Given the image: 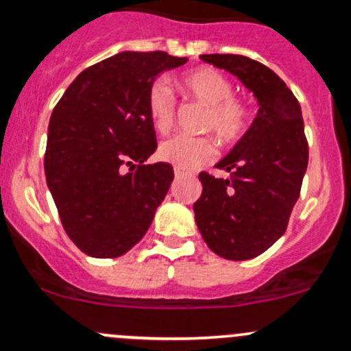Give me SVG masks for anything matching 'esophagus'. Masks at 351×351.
I'll return each instance as SVG.
<instances>
[{
	"instance_id": "34e87169",
	"label": "esophagus",
	"mask_w": 351,
	"mask_h": 351,
	"mask_svg": "<svg viewBox=\"0 0 351 351\" xmlns=\"http://www.w3.org/2000/svg\"><path fill=\"white\" fill-rule=\"evenodd\" d=\"M183 176H189V173L182 171V169H175V178H176V180L183 178Z\"/></svg>"
}]
</instances>
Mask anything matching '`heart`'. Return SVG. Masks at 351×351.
I'll list each match as a JSON object with an SVG mask.
<instances>
[{
    "label": "heart",
    "mask_w": 351,
    "mask_h": 351,
    "mask_svg": "<svg viewBox=\"0 0 351 351\" xmlns=\"http://www.w3.org/2000/svg\"><path fill=\"white\" fill-rule=\"evenodd\" d=\"M180 88L198 104L207 107L202 120V130L214 132L221 143L232 144L241 139L250 125V108L239 98L232 97V83L208 67L190 71L178 80ZM147 110L151 123L158 132H168L175 119V98L165 81H156L147 93ZM215 156L212 137L175 136L159 144L158 158L178 169L197 168Z\"/></svg>",
    "instance_id": "heart-1"
}]
</instances>
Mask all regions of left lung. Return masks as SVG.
Returning <instances> with one entry per match:
<instances>
[{
    "label": "left lung",
    "instance_id": "1",
    "mask_svg": "<svg viewBox=\"0 0 351 351\" xmlns=\"http://www.w3.org/2000/svg\"><path fill=\"white\" fill-rule=\"evenodd\" d=\"M207 64L238 77L258 101L250 129L215 165L229 178L200 173L193 204L207 246L226 260H251L267 251L289 224L309 161L300 105L270 67L236 54H202Z\"/></svg>",
    "mask_w": 351,
    "mask_h": 351
}]
</instances>
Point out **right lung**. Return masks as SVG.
I'll list each match as a JSON object with an SVG mask.
<instances>
[{
	"instance_id": "1",
	"label": "right lung",
	"mask_w": 351,
	"mask_h": 351,
	"mask_svg": "<svg viewBox=\"0 0 351 351\" xmlns=\"http://www.w3.org/2000/svg\"><path fill=\"white\" fill-rule=\"evenodd\" d=\"M186 61L161 51L119 52L84 69L56 105L45 180L64 231L88 256L125 254L165 200L171 165H144L158 147L147 93L159 74Z\"/></svg>"
}]
</instances>
